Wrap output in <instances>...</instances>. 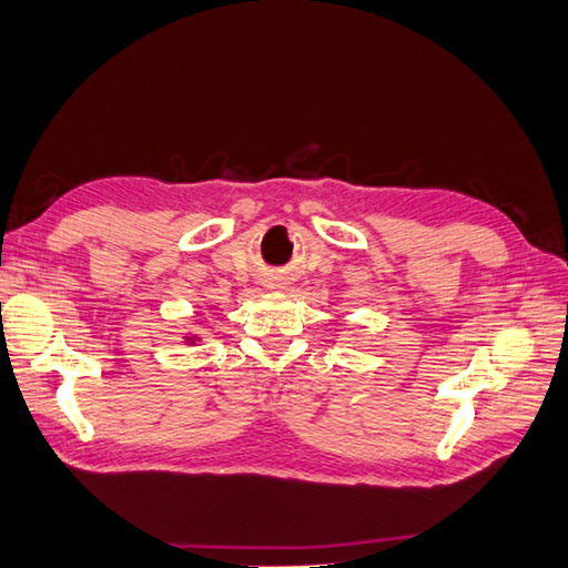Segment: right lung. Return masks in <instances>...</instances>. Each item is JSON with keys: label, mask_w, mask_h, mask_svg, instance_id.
I'll list each match as a JSON object with an SVG mask.
<instances>
[{"label": "right lung", "mask_w": 568, "mask_h": 568, "mask_svg": "<svg viewBox=\"0 0 568 568\" xmlns=\"http://www.w3.org/2000/svg\"><path fill=\"white\" fill-rule=\"evenodd\" d=\"M183 343H185V345H195V343H201V337L193 335V333H185V335H183Z\"/></svg>", "instance_id": "obj_1"}]
</instances>
